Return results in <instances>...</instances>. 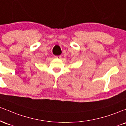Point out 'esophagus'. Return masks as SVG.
Listing matches in <instances>:
<instances>
[{"label": "esophagus", "instance_id": "34e87169", "mask_svg": "<svg viewBox=\"0 0 126 126\" xmlns=\"http://www.w3.org/2000/svg\"><path fill=\"white\" fill-rule=\"evenodd\" d=\"M61 56H54V58H56V59H61Z\"/></svg>", "mask_w": 126, "mask_h": 126}]
</instances>
